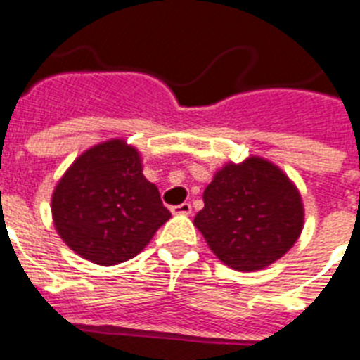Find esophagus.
<instances>
[{"label":"esophagus","instance_id":"1","mask_svg":"<svg viewBox=\"0 0 360 360\" xmlns=\"http://www.w3.org/2000/svg\"><path fill=\"white\" fill-rule=\"evenodd\" d=\"M172 212L174 214H190L192 212V205L190 203H181V205L172 207Z\"/></svg>","mask_w":360,"mask_h":360}]
</instances>
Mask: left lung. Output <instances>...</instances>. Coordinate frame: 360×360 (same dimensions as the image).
<instances>
[{"instance_id":"left-lung-1","label":"left lung","mask_w":360,"mask_h":360,"mask_svg":"<svg viewBox=\"0 0 360 360\" xmlns=\"http://www.w3.org/2000/svg\"><path fill=\"white\" fill-rule=\"evenodd\" d=\"M203 203L194 226L233 270H262L302 235V195L283 170L262 157L227 162L203 192Z\"/></svg>"}]
</instances>
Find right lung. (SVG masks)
<instances>
[{
    "mask_svg": "<svg viewBox=\"0 0 360 360\" xmlns=\"http://www.w3.org/2000/svg\"><path fill=\"white\" fill-rule=\"evenodd\" d=\"M51 214L66 246L101 266L139 255L172 216L139 151L120 139L79 155L55 186Z\"/></svg>",
    "mask_w": 360,
    "mask_h": 360,
    "instance_id": "add662e5",
    "label": "right lung"
}]
</instances>
